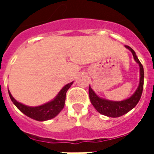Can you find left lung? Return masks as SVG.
Masks as SVG:
<instances>
[{
  "label": "left lung",
  "mask_w": 154,
  "mask_h": 154,
  "mask_svg": "<svg viewBox=\"0 0 154 154\" xmlns=\"http://www.w3.org/2000/svg\"><path fill=\"white\" fill-rule=\"evenodd\" d=\"M125 47L128 48L132 53L134 59L139 66V86L132 96L128 97L127 99L119 100V101L107 100V99H104L102 97H100L98 95H97L96 92L92 90V88L89 86V97H90V100L92 106L100 114L108 116V117H112V118H116V117L124 116L125 114L130 111L133 108H134L140 100V97H141L143 92V88L144 72H143V65L139 62L135 52L129 46L125 45Z\"/></svg>",
  "instance_id": "8db88e82"
}]
</instances>
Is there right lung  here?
<instances>
[{
    "label": "right lung",
    "instance_id": "1",
    "mask_svg": "<svg viewBox=\"0 0 154 154\" xmlns=\"http://www.w3.org/2000/svg\"><path fill=\"white\" fill-rule=\"evenodd\" d=\"M72 83H73V82L65 85L53 100L43 104V105L38 106H29L20 103L12 97L11 93L10 92L9 90L8 92L12 102L22 113L25 114V116H27L31 119H35V120L45 121V120L53 119L55 116H57L60 113L61 110L63 109L64 105H65V100H66V93H67V90L72 85Z\"/></svg>",
    "mask_w": 154,
    "mask_h": 154
}]
</instances>
